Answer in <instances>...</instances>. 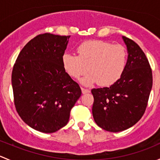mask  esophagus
Instances as JSON below:
<instances>
[{"label": "esophagus", "instance_id": "esophagus-1", "mask_svg": "<svg viewBox=\"0 0 160 160\" xmlns=\"http://www.w3.org/2000/svg\"><path fill=\"white\" fill-rule=\"evenodd\" d=\"M81 90H82V93H90V90L85 89V88H81Z\"/></svg>", "mask_w": 160, "mask_h": 160}]
</instances>
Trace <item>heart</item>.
I'll use <instances>...</instances> for the list:
<instances>
[{"mask_svg":"<svg viewBox=\"0 0 160 160\" xmlns=\"http://www.w3.org/2000/svg\"><path fill=\"white\" fill-rule=\"evenodd\" d=\"M77 51L78 56L68 52L62 55V68L74 79L80 78L88 69L89 73L80 80L84 86L96 83L101 86L112 85L120 79L126 67L127 51L122 45L89 40L81 43Z\"/></svg>","mask_w":160,"mask_h":160,"instance_id":"b5f03b06","label":"heart"}]
</instances>
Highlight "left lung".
Listing matches in <instances>:
<instances>
[{
	"mask_svg": "<svg viewBox=\"0 0 160 160\" xmlns=\"http://www.w3.org/2000/svg\"><path fill=\"white\" fill-rule=\"evenodd\" d=\"M128 51L126 67L118 81L109 88L92 89V114L103 129L118 132L133 126L146 111L152 87V70L141 48L122 36Z\"/></svg>",
	"mask_w": 160,
	"mask_h": 160,
	"instance_id": "8db88e82",
	"label": "left lung"
}]
</instances>
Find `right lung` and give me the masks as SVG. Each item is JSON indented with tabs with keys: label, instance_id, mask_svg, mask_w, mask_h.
<instances>
[{
	"label": "right lung",
	"instance_id": "right-lung-1",
	"mask_svg": "<svg viewBox=\"0 0 160 160\" xmlns=\"http://www.w3.org/2000/svg\"><path fill=\"white\" fill-rule=\"evenodd\" d=\"M70 37L37 35L24 46L13 68L16 110L28 126L38 132L52 133L65 126L81 96L78 83L62 65Z\"/></svg>",
	"mask_w": 160,
	"mask_h": 160
}]
</instances>
